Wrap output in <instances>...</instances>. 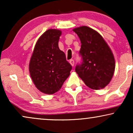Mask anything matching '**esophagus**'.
Segmentation results:
<instances>
[{
	"label": "esophagus",
	"mask_w": 133,
	"mask_h": 133,
	"mask_svg": "<svg viewBox=\"0 0 133 133\" xmlns=\"http://www.w3.org/2000/svg\"><path fill=\"white\" fill-rule=\"evenodd\" d=\"M70 64L72 66H73L74 65V61L73 59H71L70 61Z\"/></svg>",
	"instance_id": "34e87169"
}]
</instances>
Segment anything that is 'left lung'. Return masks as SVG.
<instances>
[{
	"instance_id": "8db88e82",
	"label": "left lung",
	"mask_w": 133,
	"mask_h": 133,
	"mask_svg": "<svg viewBox=\"0 0 133 133\" xmlns=\"http://www.w3.org/2000/svg\"><path fill=\"white\" fill-rule=\"evenodd\" d=\"M81 42L79 51L82 62L75 70L85 85L92 90L109 84L115 70V60L111 49L99 32L87 26L73 29Z\"/></svg>"
}]
</instances>
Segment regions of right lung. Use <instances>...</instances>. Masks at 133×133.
Wrapping results in <instances>:
<instances>
[{
  "mask_svg": "<svg viewBox=\"0 0 133 133\" xmlns=\"http://www.w3.org/2000/svg\"><path fill=\"white\" fill-rule=\"evenodd\" d=\"M61 30L50 29L37 40L31 57L29 71L36 88L43 93L58 91L70 74L72 66L59 48Z\"/></svg>",
  "mask_w": 133,
  "mask_h": 133,
  "instance_id": "1",
  "label": "right lung"
}]
</instances>
